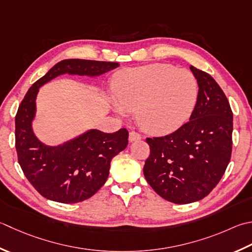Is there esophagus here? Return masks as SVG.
<instances>
[{
    "mask_svg": "<svg viewBox=\"0 0 252 252\" xmlns=\"http://www.w3.org/2000/svg\"><path fill=\"white\" fill-rule=\"evenodd\" d=\"M129 140H130V142L139 141V140H141V134L135 131H131L129 134Z\"/></svg>",
    "mask_w": 252,
    "mask_h": 252,
    "instance_id": "1",
    "label": "esophagus"
}]
</instances>
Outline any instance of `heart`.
Listing matches in <instances>:
<instances>
[{"label": "heart", "instance_id": "b5f03b06", "mask_svg": "<svg viewBox=\"0 0 252 252\" xmlns=\"http://www.w3.org/2000/svg\"><path fill=\"white\" fill-rule=\"evenodd\" d=\"M113 90L118 107L136 111L139 125L152 133H167L184 125L199 96L193 74L169 64L130 68L117 78Z\"/></svg>", "mask_w": 252, "mask_h": 252}]
</instances>
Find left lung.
<instances>
[{
	"mask_svg": "<svg viewBox=\"0 0 252 252\" xmlns=\"http://www.w3.org/2000/svg\"><path fill=\"white\" fill-rule=\"evenodd\" d=\"M199 96L190 120L168 135L147 137L143 172L157 194L176 204L208 195L223 177L231 155L233 111L210 74L190 66Z\"/></svg>",
	"mask_w": 252,
	"mask_h": 252,
	"instance_id": "obj_1",
	"label": "left lung"
}]
</instances>
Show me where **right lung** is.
Returning <instances> with one entry per match:
<instances>
[{"label":"right lung","mask_w":252,"mask_h":252,"mask_svg":"<svg viewBox=\"0 0 252 252\" xmlns=\"http://www.w3.org/2000/svg\"><path fill=\"white\" fill-rule=\"evenodd\" d=\"M119 66L117 62L68 59L57 63L29 88L15 117V147L24 175L46 199L77 203L90 199L109 176L110 161L127 145L129 132L90 130L59 146H48L33 134L39 87L61 74L99 76Z\"/></svg>","instance_id":"right-lung-1"}]
</instances>
